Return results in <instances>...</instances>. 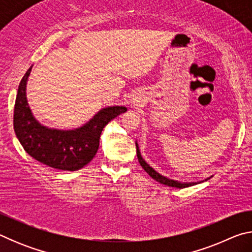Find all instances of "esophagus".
Segmentation results:
<instances>
[{"label": "esophagus", "mask_w": 252, "mask_h": 252, "mask_svg": "<svg viewBox=\"0 0 252 252\" xmlns=\"http://www.w3.org/2000/svg\"><path fill=\"white\" fill-rule=\"evenodd\" d=\"M139 97H136V96H133L132 97V100H131V104L133 105V106H135V105H138V103H139Z\"/></svg>", "instance_id": "1"}]
</instances>
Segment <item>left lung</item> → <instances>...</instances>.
Returning a JSON list of instances; mask_svg holds the SVG:
<instances>
[{
    "mask_svg": "<svg viewBox=\"0 0 252 252\" xmlns=\"http://www.w3.org/2000/svg\"><path fill=\"white\" fill-rule=\"evenodd\" d=\"M135 146H136V156H138V160L140 162V164H141V167L144 169V171H146L151 178L155 179L156 181L162 183V185H165V186H169V187H174V188H179V189H182V188L194 186V185H198V183L203 182V181H200V182H185V183H182V182L172 180V179H169L167 177L162 176V174L158 173L155 169H153L152 167H150V165H149L147 162L144 161V159H143L142 156H141V153H140L138 143H136V142H135ZM209 179H210V178L206 179V180H209Z\"/></svg>",
    "mask_w": 252,
    "mask_h": 252,
    "instance_id": "left-lung-1",
    "label": "left lung"
}]
</instances>
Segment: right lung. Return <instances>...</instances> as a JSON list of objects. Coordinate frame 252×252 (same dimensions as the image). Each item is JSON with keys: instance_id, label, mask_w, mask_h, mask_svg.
I'll return each instance as SVG.
<instances>
[{"instance_id": "1", "label": "right lung", "mask_w": 252, "mask_h": 252, "mask_svg": "<svg viewBox=\"0 0 252 252\" xmlns=\"http://www.w3.org/2000/svg\"><path fill=\"white\" fill-rule=\"evenodd\" d=\"M32 66L21 80L14 105L16 138L33 159L51 168L76 171L87 165L97 152L103 127L125 113L126 106H108L90 121L74 130L50 129L33 117L27 100V82Z\"/></svg>"}]
</instances>
